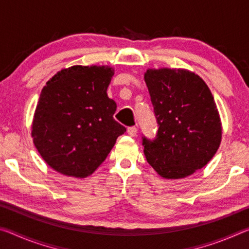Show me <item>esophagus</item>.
<instances>
[{"mask_svg":"<svg viewBox=\"0 0 249 249\" xmlns=\"http://www.w3.org/2000/svg\"><path fill=\"white\" fill-rule=\"evenodd\" d=\"M127 134L130 137L137 136V128L136 127H128L127 128Z\"/></svg>","mask_w":249,"mask_h":249,"instance_id":"esophagus-1","label":"esophagus"}]
</instances>
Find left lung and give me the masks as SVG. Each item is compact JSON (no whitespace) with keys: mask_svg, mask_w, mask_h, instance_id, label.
I'll use <instances>...</instances> for the list:
<instances>
[{"mask_svg":"<svg viewBox=\"0 0 249 249\" xmlns=\"http://www.w3.org/2000/svg\"><path fill=\"white\" fill-rule=\"evenodd\" d=\"M159 128L142 138L149 165L165 179H182L209 163L222 141L215 101L200 75L183 68H148L144 73Z\"/></svg>","mask_w":249,"mask_h":249,"instance_id":"1","label":"left lung"}]
</instances>
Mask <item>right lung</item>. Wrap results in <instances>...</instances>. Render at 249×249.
Instances as JSON below:
<instances>
[{
  "label": "right lung",
  "instance_id": "add662e5",
  "mask_svg": "<svg viewBox=\"0 0 249 249\" xmlns=\"http://www.w3.org/2000/svg\"><path fill=\"white\" fill-rule=\"evenodd\" d=\"M111 66H72L50 78L41 90L32 123L34 145L59 174L87 178L107 157L125 127L113 119L107 96Z\"/></svg>",
  "mask_w": 249,
  "mask_h": 249
}]
</instances>
